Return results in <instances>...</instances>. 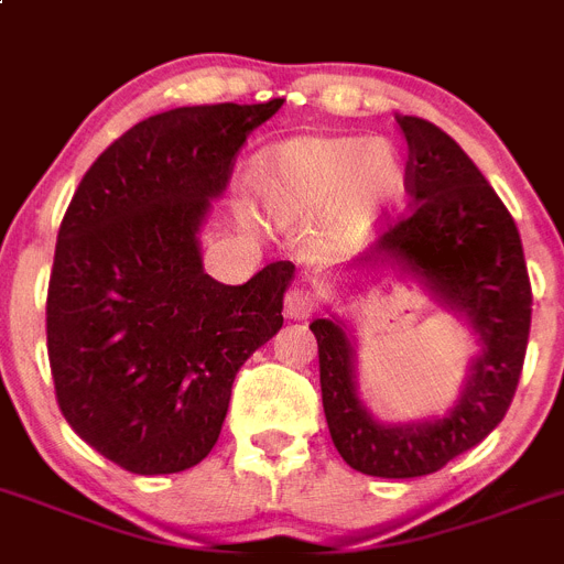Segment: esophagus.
Wrapping results in <instances>:
<instances>
[{
  "label": "esophagus",
  "instance_id": "obj_1",
  "mask_svg": "<svg viewBox=\"0 0 564 564\" xmlns=\"http://www.w3.org/2000/svg\"><path fill=\"white\" fill-rule=\"evenodd\" d=\"M283 310H286L289 317H295V321H303V317H310L312 312L317 310V292L312 286H306V283H297V286H292L286 292V297H283Z\"/></svg>",
  "mask_w": 564,
  "mask_h": 564
}]
</instances>
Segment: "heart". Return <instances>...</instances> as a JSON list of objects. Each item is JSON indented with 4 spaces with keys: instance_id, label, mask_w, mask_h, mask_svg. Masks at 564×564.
Masks as SVG:
<instances>
[{
    "instance_id": "heart-1",
    "label": "heart",
    "mask_w": 564,
    "mask_h": 564,
    "mask_svg": "<svg viewBox=\"0 0 564 564\" xmlns=\"http://www.w3.org/2000/svg\"><path fill=\"white\" fill-rule=\"evenodd\" d=\"M254 193L275 221L310 224L329 215L355 241L405 189L403 155L364 135H297L258 159Z\"/></svg>"
}]
</instances>
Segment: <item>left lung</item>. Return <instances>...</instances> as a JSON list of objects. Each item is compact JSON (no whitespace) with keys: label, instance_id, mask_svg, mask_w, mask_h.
<instances>
[{"label":"left lung","instance_id":"left-lung-1","mask_svg":"<svg viewBox=\"0 0 564 564\" xmlns=\"http://www.w3.org/2000/svg\"><path fill=\"white\" fill-rule=\"evenodd\" d=\"M409 141L405 213L386 215V229L366 267L400 261L463 312L482 343L459 403L445 417L380 425L360 405L351 343L337 323L317 317L323 411L340 457L371 477H423L440 471L491 434L517 391L531 332V278L511 213L463 147L437 124L398 116Z\"/></svg>","mask_w":564,"mask_h":564}]
</instances>
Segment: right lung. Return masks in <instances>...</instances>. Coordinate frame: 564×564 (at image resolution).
<instances>
[{
  "label": "right lung",
  "instance_id": "1",
  "mask_svg": "<svg viewBox=\"0 0 564 564\" xmlns=\"http://www.w3.org/2000/svg\"><path fill=\"white\" fill-rule=\"evenodd\" d=\"M175 107L112 141L73 193L47 286L56 403L78 437L130 474H178L213 452L247 357L283 326L295 267L243 286L200 267L198 227L249 130L281 110Z\"/></svg>",
  "mask_w": 564,
  "mask_h": 564
}]
</instances>
